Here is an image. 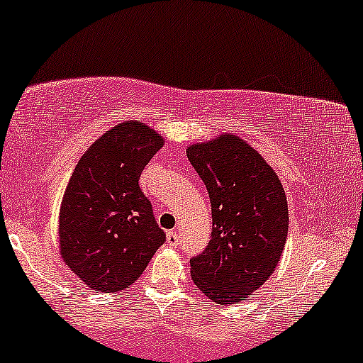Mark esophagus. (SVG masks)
Returning <instances> with one entry per match:
<instances>
[{"instance_id": "esophagus-1", "label": "esophagus", "mask_w": 363, "mask_h": 363, "mask_svg": "<svg viewBox=\"0 0 363 363\" xmlns=\"http://www.w3.org/2000/svg\"><path fill=\"white\" fill-rule=\"evenodd\" d=\"M167 245L170 247H177L178 245H180V236H178L177 231L167 233Z\"/></svg>"}]
</instances>
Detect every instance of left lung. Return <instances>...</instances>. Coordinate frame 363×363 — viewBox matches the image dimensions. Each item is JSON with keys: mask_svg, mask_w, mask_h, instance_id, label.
Instances as JSON below:
<instances>
[{"mask_svg": "<svg viewBox=\"0 0 363 363\" xmlns=\"http://www.w3.org/2000/svg\"><path fill=\"white\" fill-rule=\"evenodd\" d=\"M188 160L211 203V240L190 259L198 289L235 304L269 279L284 250L289 213L279 178L235 135L188 147Z\"/></svg>", "mask_w": 363, "mask_h": 363, "instance_id": "left-lung-1", "label": "left lung"}]
</instances>
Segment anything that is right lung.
<instances>
[{
  "label": "right lung",
  "instance_id": "right-lung-1",
  "mask_svg": "<svg viewBox=\"0 0 363 363\" xmlns=\"http://www.w3.org/2000/svg\"><path fill=\"white\" fill-rule=\"evenodd\" d=\"M162 145L155 130L123 122L94 142L74 168L59 213V238L64 262L89 289H125L165 242L138 186Z\"/></svg>",
  "mask_w": 363,
  "mask_h": 363
}]
</instances>
